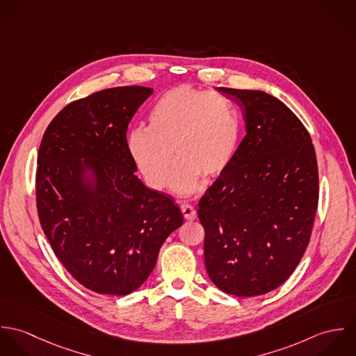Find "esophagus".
<instances>
[{
	"mask_svg": "<svg viewBox=\"0 0 356 356\" xmlns=\"http://www.w3.org/2000/svg\"><path fill=\"white\" fill-rule=\"evenodd\" d=\"M181 209H182V213H184L185 219H188V220H195V219L197 218V212H196V209H195L192 205H189V204H182V205H181Z\"/></svg>",
	"mask_w": 356,
	"mask_h": 356,
	"instance_id": "obj_1",
	"label": "esophagus"
}]
</instances>
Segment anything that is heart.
Here are the masks:
<instances>
[{"instance_id":"1","label":"heart","mask_w":356,"mask_h":356,"mask_svg":"<svg viewBox=\"0 0 356 356\" xmlns=\"http://www.w3.org/2000/svg\"><path fill=\"white\" fill-rule=\"evenodd\" d=\"M238 111L229 97L218 92L177 86L163 93L148 113V129H134L127 149L154 191L167 186L174 152L177 168L171 188L189 195L200 175L218 177L230 164L240 141Z\"/></svg>"}]
</instances>
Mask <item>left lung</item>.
Returning <instances> with one entry per match:
<instances>
[{"mask_svg": "<svg viewBox=\"0 0 356 356\" xmlns=\"http://www.w3.org/2000/svg\"><path fill=\"white\" fill-rule=\"evenodd\" d=\"M218 90L243 108L247 136L199 203L205 268L225 293L252 298L284 284L305 254L319 197L316 156L284 102Z\"/></svg>", "mask_w": 356, "mask_h": 356, "instance_id": "left-lung-1", "label": "left lung"}]
</instances>
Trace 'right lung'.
Returning a JSON list of instances; mask_svg holds the SVG:
<instances>
[{
	"instance_id": "1",
	"label": "right lung",
	"mask_w": 356,
	"mask_h": 356,
	"mask_svg": "<svg viewBox=\"0 0 356 356\" xmlns=\"http://www.w3.org/2000/svg\"><path fill=\"white\" fill-rule=\"evenodd\" d=\"M151 88L100 90L64 106L38 152L37 209L51 250L85 288L126 296L152 273L179 207L136 175L127 127Z\"/></svg>"
}]
</instances>
